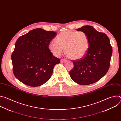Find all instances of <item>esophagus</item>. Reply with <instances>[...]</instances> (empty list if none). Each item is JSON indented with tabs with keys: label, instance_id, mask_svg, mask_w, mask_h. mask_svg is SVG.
Listing matches in <instances>:
<instances>
[{
	"label": "esophagus",
	"instance_id": "obj_1",
	"mask_svg": "<svg viewBox=\"0 0 121 121\" xmlns=\"http://www.w3.org/2000/svg\"><path fill=\"white\" fill-rule=\"evenodd\" d=\"M60 61L61 63H65L67 61V60H66V59H61Z\"/></svg>",
	"mask_w": 121,
	"mask_h": 121
}]
</instances>
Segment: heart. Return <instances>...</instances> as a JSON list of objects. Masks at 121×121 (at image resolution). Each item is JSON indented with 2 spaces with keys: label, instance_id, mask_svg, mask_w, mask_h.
I'll return each instance as SVG.
<instances>
[{
  "label": "heart",
  "instance_id": "obj_1",
  "mask_svg": "<svg viewBox=\"0 0 121 121\" xmlns=\"http://www.w3.org/2000/svg\"><path fill=\"white\" fill-rule=\"evenodd\" d=\"M55 40L49 43L48 48L56 56H60L65 48V53L69 57L79 59L86 55L90 47V40L87 34L81 31H63Z\"/></svg>",
  "mask_w": 121,
  "mask_h": 121
}]
</instances>
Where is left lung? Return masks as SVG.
Masks as SVG:
<instances>
[{"instance_id":"obj_1","label":"left lung","mask_w":121,"mask_h":121,"mask_svg":"<svg viewBox=\"0 0 121 121\" xmlns=\"http://www.w3.org/2000/svg\"><path fill=\"white\" fill-rule=\"evenodd\" d=\"M87 34L90 47L85 56L73 61L74 68L69 72L76 83L87 85L96 82L107 72L110 65L112 50L106 34L86 25L77 29Z\"/></svg>"}]
</instances>
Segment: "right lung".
<instances>
[{"label": "right lung", "instance_id": "right-lung-1", "mask_svg": "<svg viewBox=\"0 0 121 121\" xmlns=\"http://www.w3.org/2000/svg\"><path fill=\"white\" fill-rule=\"evenodd\" d=\"M56 32L41 28L31 30L17 39L11 55L15 77L23 84L38 87L46 83L60 59L49 48Z\"/></svg>", "mask_w": 121, "mask_h": 121}]
</instances>
